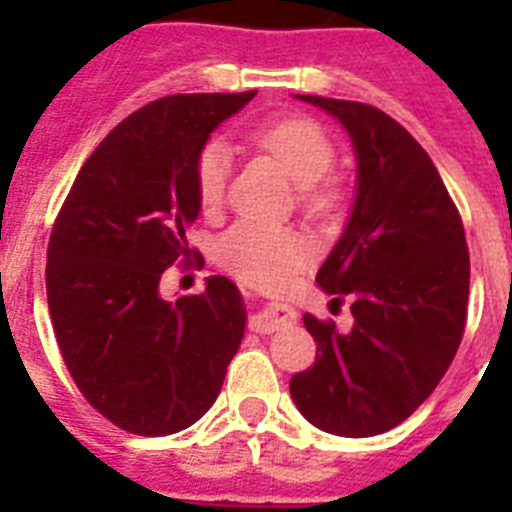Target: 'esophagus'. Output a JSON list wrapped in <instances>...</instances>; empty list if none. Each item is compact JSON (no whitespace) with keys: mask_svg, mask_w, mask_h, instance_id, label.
Returning a JSON list of instances; mask_svg holds the SVG:
<instances>
[{"mask_svg":"<svg viewBox=\"0 0 512 512\" xmlns=\"http://www.w3.org/2000/svg\"><path fill=\"white\" fill-rule=\"evenodd\" d=\"M295 320H297L295 307L284 305V302H271V305H266L264 310L251 315L248 325H251V330H256V333H274V330L284 328V325L289 323H295Z\"/></svg>","mask_w":512,"mask_h":512,"instance_id":"obj_1","label":"esophagus"}]
</instances>
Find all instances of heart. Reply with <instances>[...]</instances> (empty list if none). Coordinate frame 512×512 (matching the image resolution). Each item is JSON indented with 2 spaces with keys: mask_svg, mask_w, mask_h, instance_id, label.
I'll return each instance as SVG.
<instances>
[{
  "mask_svg": "<svg viewBox=\"0 0 512 512\" xmlns=\"http://www.w3.org/2000/svg\"><path fill=\"white\" fill-rule=\"evenodd\" d=\"M253 143L277 158L279 166L300 187V200L307 212H328L338 205L336 184L325 174L333 169L336 148L318 122L305 117L271 122L253 130ZM233 153L220 138L207 140L194 161V187L205 210H215L225 197ZM312 243L300 230L277 228L259 220H238L230 225L215 246L217 264L243 282L261 287H279L310 261Z\"/></svg>",
  "mask_w": 512,
  "mask_h": 512,
  "instance_id": "b5f03b06",
  "label": "heart"
}]
</instances>
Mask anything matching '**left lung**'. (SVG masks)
Listing matches in <instances>:
<instances>
[{"instance_id":"8db88e82","label":"left lung","mask_w":512,"mask_h":512,"mask_svg":"<svg viewBox=\"0 0 512 512\" xmlns=\"http://www.w3.org/2000/svg\"><path fill=\"white\" fill-rule=\"evenodd\" d=\"M346 128L356 197L320 266V289L351 297L354 328L305 312L315 364L289 379L297 410L333 436L390 431L428 400L454 361L469 300L464 225L431 156L372 104L295 94Z\"/></svg>"}]
</instances>
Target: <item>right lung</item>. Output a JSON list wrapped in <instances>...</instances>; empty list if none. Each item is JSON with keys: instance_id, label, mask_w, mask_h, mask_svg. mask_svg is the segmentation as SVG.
I'll return each mask as SVG.
<instances>
[{"instance_id": "add662e5", "label": "right lung", "mask_w": 512, "mask_h": 512, "mask_svg": "<svg viewBox=\"0 0 512 512\" xmlns=\"http://www.w3.org/2000/svg\"><path fill=\"white\" fill-rule=\"evenodd\" d=\"M256 92L171 94L140 107L81 166L48 243V310L89 405L135 436L184 431L212 408L246 333L230 279L166 300L161 277L192 259L194 161Z\"/></svg>"}]
</instances>
